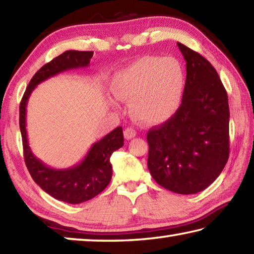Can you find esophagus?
<instances>
[{"mask_svg": "<svg viewBox=\"0 0 254 254\" xmlns=\"http://www.w3.org/2000/svg\"><path fill=\"white\" fill-rule=\"evenodd\" d=\"M135 134H136V132L133 127H127L126 130H124V136H126V139H127V140L134 137Z\"/></svg>", "mask_w": 254, "mask_h": 254, "instance_id": "obj_1", "label": "esophagus"}]
</instances>
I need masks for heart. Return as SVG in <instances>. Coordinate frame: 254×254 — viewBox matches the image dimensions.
<instances>
[{
    "instance_id": "1",
    "label": "heart",
    "mask_w": 254,
    "mask_h": 254,
    "mask_svg": "<svg viewBox=\"0 0 254 254\" xmlns=\"http://www.w3.org/2000/svg\"><path fill=\"white\" fill-rule=\"evenodd\" d=\"M112 92L130 102L132 114L145 123H161L179 109L185 88L184 69L173 57L144 56L114 75Z\"/></svg>"
}]
</instances>
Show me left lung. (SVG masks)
<instances>
[{
	"label": "left lung",
	"instance_id": "8db88e82",
	"mask_svg": "<svg viewBox=\"0 0 254 254\" xmlns=\"http://www.w3.org/2000/svg\"><path fill=\"white\" fill-rule=\"evenodd\" d=\"M186 60L182 104L168 121L150 128L148 168L156 182L177 194L204 190L229 159L227 93L207 59L177 42Z\"/></svg>",
	"mask_w": 254,
	"mask_h": 254
}]
</instances>
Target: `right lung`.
I'll return each instance as SVG.
<instances>
[{"label":"right lung","mask_w":254,"mask_h":254,"mask_svg":"<svg viewBox=\"0 0 254 254\" xmlns=\"http://www.w3.org/2000/svg\"><path fill=\"white\" fill-rule=\"evenodd\" d=\"M93 51L67 50L42 66L30 80L20 103V130L22 135L25 166L32 179L42 190L54 198L68 204H80L92 199L106 188L112 178L110 158L115 150L123 147L124 137L121 127H118L103 139L94 143L86 157L71 168L54 169L39 160L32 153L28 143L25 117L30 95L36 86L59 72L87 67Z\"/></svg>","instance_id":"right-lung-1"}]
</instances>
